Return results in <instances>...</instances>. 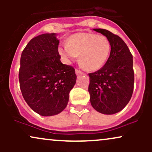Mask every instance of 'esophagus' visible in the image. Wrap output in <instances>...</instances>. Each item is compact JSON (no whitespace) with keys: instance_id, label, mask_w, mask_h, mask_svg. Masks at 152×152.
<instances>
[{"instance_id":"obj_1","label":"esophagus","mask_w":152,"mask_h":152,"mask_svg":"<svg viewBox=\"0 0 152 152\" xmlns=\"http://www.w3.org/2000/svg\"><path fill=\"white\" fill-rule=\"evenodd\" d=\"M76 74L77 75L83 74V72H82V71H81L80 70H78V69H76Z\"/></svg>"}]
</instances>
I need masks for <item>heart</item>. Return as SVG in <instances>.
<instances>
[{
  "label": "heart",
  "mask_w": 152,
  "mask_h": 152,
  "mask_svg": "<svg viewBox=\"0 0 152 152\" xmlns=\"http://www.w3.org/2000/svg\"><path fill=\"white\" fill-rule=\"evenodd\" d=\"M111 48L110 41L106 36L77 33L71 35L66 44L59 46L58 53L68 64L79 56L81 67L88 71H96L107 61Z\"/></svg>",
  "instance_id": "b5f03b06"
}]
</instances>
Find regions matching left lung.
Listing matches in <instances>:
<instances>
[{
	"label": "left lung",
	"mask_w": 152,
	"mask_h": 152,
	"mask_svg": "<svg viewBox=\"0 0 152 152\" xmlns=\"http://www.w3.org/2000/svg\"><path fill=\"white\" fill-rule=\"evenodd\" d=\"M93 30L108 38L111 48L104 66L88 74L91 104L99 113L114 114L127 105L133 94V56L119 36L106 29Z\"/></svg>",
	"instance_id": "left-lung-1"
}]
</instances>
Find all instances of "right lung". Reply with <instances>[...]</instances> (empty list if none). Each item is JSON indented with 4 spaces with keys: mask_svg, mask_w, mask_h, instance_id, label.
Instances as JSON below:
<instances>
[{
    "mask_svg": "<svg viewBox=\"0 0 152 152\" xmlns=\"http://www.w3.org/2000/svg\"><path fill=\"white\" fill-rule=\"evenodd\" d=\"M56 36L43 34L32 38L20 56L22 95L31 109L43 116H54L65 109L77 78L72 66L61 61Z\"/></svg>",
    "mask_w": 152,
    "mask_h": 152,
    "instance_id": "right-lung-1",
    "label": "right lung"
}]
</instances>
